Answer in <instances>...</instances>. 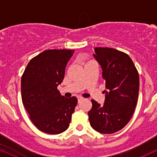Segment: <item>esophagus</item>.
<instances>
[{"label":"esophagus","instance_id":"obj_1","mask_svg":"<svg viewBox=\"0 0 157 157\" xmlns=\"http://www.w3.org/2000/svg\"><path fill=\"white\" fill-rule=\"evenodd\" d=\"M82 100H83V97H78V102H80V101H82Z\"/></svg>","mask_w":157,"mask_h":157}]
</instances>
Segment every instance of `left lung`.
I'll use <instances>...</instances> for the list:
<instances>
[{"instance_id": "8db88e82", "label": "left lung", "mask_w": 157, "mask_h": 157, "mask_svg": "<svg viewBox=\"0 0 157 157\" xmlns=\"http://www.w3.org/2000/svg\"><path fill=\"white\" fill-rule=\"evenodd\" d=\"M94 52L106 90L103 105L91 100L92 108L88 113L90 125L101 134H113L132 117L138 100L139 74L127 54L112 48L96 47Z\"/></svg>"}]
</instances>
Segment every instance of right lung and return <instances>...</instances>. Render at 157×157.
I'll return each mask as SVG.
<instances>
[{
  "label": "right lung",
  "mask_w": 157,
  "mask_h": 157,
  "mask_svg": "<svg viewBox=\"0 0 157 157\" xmlns=\"http://www.w3.org/2000/svg\"><path fill=\"white\" fill-rule=\"evenodd\" d=\"M75 50L50 49L33 57L21 78L23 104L40 131L58 134L68 128L77 103V97L66 98L57 86Z\"/></svg>",
  "instance_id": "1"
}]
</instances>
